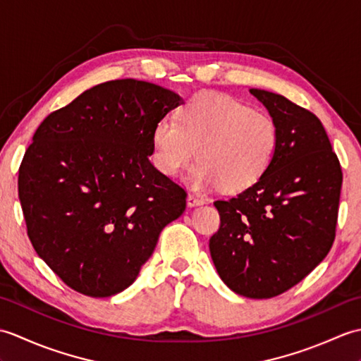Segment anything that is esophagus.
Segmentation results:
<instances>
[{
	"mask_svg": "<svg viewBox=\"0 0 361 361\" xmlns=\"http://www.w3.org/2000/svg\"><path fill=\"white\" fill-rule=\"evenodd\" d=\"M203 203H204V198L194 195V194L188 195V206H189V208H194V206H200Z\"/></svg>",
	"mask_w": 361,
	"mask_h": 361,
	"instance_id": "34e87169",
	"label": "esophagus"
}]
</instances>
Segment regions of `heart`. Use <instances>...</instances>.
<instances>
[{"mask_svg":"<svg viewBox=\"0 0 361 361\" xmlns=\"http://www.w3.org/2000/svg\"><path fill=\"white\" fill-rule=\"evenodd\" d=\"M153 161L173 176L189 166L197 190L224 186L240 192L262 178L279 147L276 121L250 105L220 93H200L181 106L178 121L159 119L152 133Z\"/></svg>","mask_w":361,"mask_h":361,"instance_id":"1","label":"heart"}]
</instances>
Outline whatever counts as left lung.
I'll use <instances>...</instances> for the list:
<instances>
[{
	"mask_svg": "<svg viewBox=\"0 0 361 361\" xmlns=\"http://www.w3.org/2000/svg\"><path fill=\"white\" fill-rule=\"evenodd\" d=\"M250 93L278 124V153L256 185L214 202L220 228L209 251L229 288L264 299L301 282L331 251L343 173L315 114L270 91Z\"/></svg>",
	"mask_w": 361,
	"mask_h": 361,
	"instance_id": "1",
	"label": "left lung"
}]
</instances>
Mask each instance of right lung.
Instances as JSON below:
<instances>
[{
    "label": "right lung",
    "mask_w": 361,
    "mask_h": 361,
    "mask_svg": "<svg viewBox=\"0 0 361 361\" xmlns=\"http://www.w3.org/2000/svg\"><path fill=\"white\" fill-rule=\"evenodd\" d=\"M183 104L155 83L121 79L52 111L18 171V197L37 255L68 287L106 298L132 286L186 190L150 163L152 133Z\"/></svg>",
    "instance_id": "obj_1"
}]
</instances>
